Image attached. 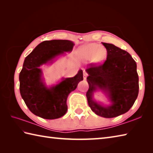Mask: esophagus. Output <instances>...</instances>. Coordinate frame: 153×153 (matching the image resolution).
<instances>
[{
  "label": "esophagus",
  "mask_w": 153,
  "mask_h": 153,
  "mask_svg": "<svg viewBox=\"0 0 153 153\" xmlns=\"http://www.w3.org/2000/svg\"><path fill=\"white\" fill-rule=\"evenodd\" d=\"M87 77V74L85 72V71H83V79H86Z\"/></svg>",
  "instance_id": "34e87169"
}]
</instances>
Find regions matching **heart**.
<instances>
[{"label":"heart","mask_w":153,"mask_h":153,"mask_svg":"<svg viewBox=\"0 0 153 153\" xmlns=\"http://www.w3.org/2000/svg\"><path fill=\"white\" fill-rule=\"evenodd\" d=\"M106 48L97 43H89L80 47L77 52V56L81 61L89 62L94 60L95 62H100L106 59L107 56Z\"/></svg>","instance_id":"heart-1"}]
</instances>
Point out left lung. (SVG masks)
Here are the masks:
<instances>
[{
    "label": "left lung",
    "mask_w": 153,
    "mask_h": 153,
    "mask_svg": "<svg viewBox=\"0 0 153 153\" xmlns=\"http://www.w3.org/2000/svg\"><path fill=\"white\" fill-rule=\"evenodd\" d=\"M108 54L105 62L99 66L91 64L86 72L89 90L86 93L92 111L103 118L122 115L131 108L139 93L137 64L128 52L115 45L102 43ZM101 90L111 103L104 105L93 98L94 93Z\"/></svg>",
    "instance_id": "left-lung-1"
}]
</instances>
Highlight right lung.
Listing matches in <instances>:
<instances>
[{"mask_svg": "<svg viewBox=\"0 0 153 153\" xmlns=\"http://www.w3.org/2000/svg\"><path fill=\"white\" fill-rule=\"evenodd\" d=\"M74 46V42L69 40L45 41L25 57L19 76V91L25 105L35 115L53 120L66 113L68 95L83 79V71L79 70L73 77H62L56 85L47 87L40 67L52 64L65 52L70 53Z\"/></svg>", "mask_w": 153, "mask_h": 153, "instance_id": "obj_1", "label": "right lung"}]
</instances>
